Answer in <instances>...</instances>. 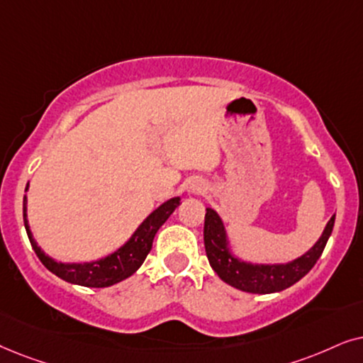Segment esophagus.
<instances>
[{"label":"esophagus","instance_id":"esophagus-1","mask_svg":"<svg viewBox=\"0 0 363 363\" xmlns=\"http://www.w3.org/2000/svg\"><path fill=\"white\" fill-rule=\"evenodd\" d=\"M187 191L189 192H204L206 191V182L201 179H191L187 182Z\"/></svg>","mask_w":363,"mask_h":363}]
</instances>
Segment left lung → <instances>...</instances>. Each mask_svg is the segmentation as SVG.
<instances>
[{"mask_svg": "<svg viewBox=\"0 0 363 363\" xmlns=\"http://www.w3.org/2000/svg\"><path fill=\"white\" fill-rule=\"evenodd\" d=\"M335 214L315 244L301 257L284 264H259L239 257L234 252L224 220L212 207H207L204 220V245L211 267L229 286L249 294H274L298 282L320 257L330 238Z\"/></svg>", "mask_w": 363, "mask_h": 363, "instance_id": "obj_1", "label": "left lung"}]
</instances>
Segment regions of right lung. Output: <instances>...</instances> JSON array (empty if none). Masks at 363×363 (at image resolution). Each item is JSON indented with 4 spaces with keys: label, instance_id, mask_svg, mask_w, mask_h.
Wrapping results in <instances>:
<instances>
[{
    "label": "right lung",
    "instance_id": "right-lung-1",
    "mask_svg": "<svg viewBox=\"0 0 363 363\" xmlns=\"http://www.w3.org/2000/svg\"><path fill=\"white\" fill-rule=\"evenodd\" d=\"M30 184L26 186V191ZM181 202V197H172L166 202H162L157 209H154L138 229L133 232V235L125 242L104 257L91 262H57L51 255H48L33 238V232L28 222V197H23V219L24 229H26L28 239L33 245L38 259L43 265L57 277L66 280V282L74 284V286L83 287H109L121 280L131 277L136 270L141 267L146 260L149 250L152 247V240L156 232L159 230L164 222L169 219V216L176 211V207Z\"/></svg>",
    "mask_w": 363,
    "mask_h": 363
}]
</instances>
